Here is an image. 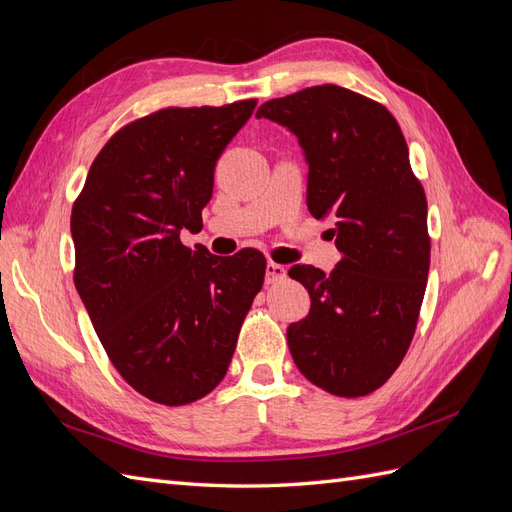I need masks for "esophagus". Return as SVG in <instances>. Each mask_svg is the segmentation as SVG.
I'll list each match as a JSON object with an SVG mask.
<instances>
[{"instance_id":"34e87169","label":"esophagus","mask_w":512,"mask_h":512,"mask_svg":"<svg viewBox=\"0 0 512 512\" xmlns=\"http://www.w3.org/2000/svg\"><path fill=\"white\" fill-rule=\"evenodd\" d=\"M286 267L277 265V262H267V284H277L286 277Z\"/></svg>"}]
</instances>
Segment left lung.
<instances>
[{
    "mask_svg": "<svg viewBox=\"0 0 512 512\" xmlns=\"http://www.w3.org/2000/svg\"><path fill=\"white\" fill-rule=\"evenodd\" d=\"M299 138L309 166L307 209L329 218L342 260L327 275L294 265L312 299L288 327L301 374L337 397H363L393 376L416 331L429 273L427 198L399 123L380 102L316 85L262 104Z\"/></svg>",
    "mask_w": 512,
    "mask_h": 512,
    "instance_id": "8db88e82",
    "label": "left lung"
}]
</instances>
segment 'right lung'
Here are the masks:
<instances>
[{
	"label": "right lung",
	"mask_w": 512,
	"mask_h": 512,
	"mask_svg": "<svg viewBox=\"0 0 512 512\" xmlns=\"http://www.w3.org/2000/svg\"><path fill=\"white\" fill-rule=\"evenodd\" d=\"M254 108L168 106L128 123L74 200V286L121 378L156 404H192L222 382L265 282L260 252L222 258L179 239L203 228L215 162Z\"/></svg>",
	"instance_id": "obj_1"
}]
</instances>
